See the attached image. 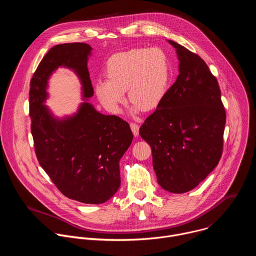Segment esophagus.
I'll use <instances>...</instances> for the list:
<instances>
[{"label": "esophagus", "instance_id": "esophagus-1", "mask_svg": "<svg viewBox=\"0 0 256 256\" xmlns=\"http://www.w3.org/2000/svg\"><path fill=\"white\" fill-rule=\"evenodd\" d=\"M130 128H132V134H134V136H138V128H140V126L138 124H134V122H130Z\"/></svg>", "mask_w": 256, "mask_h": 256}]
</instances>
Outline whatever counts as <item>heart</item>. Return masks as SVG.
I'll return each instance as SVG.
<instances>
[{
  "instance_id": "1",
  "label": "heart",
  "mask_w": 256,
  "mask_h": 256,
  "mask_svg": "<svg viewBox=\"0 0 256 256\" xmlns=\"http://www.w3.org/2000/svg\"><path fill=\"white\" fill-rule=\"evenodd\" d=\"M107 80L95 83V93L101 104L118 114L126 100L124 91L134 102L132 112L151 110L163 100L169 84L170 70L166 54L159 48H134L108 58Z\"/></svg>"
}]
</instances>
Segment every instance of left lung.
Masks as SVG:
<instances>
[{"mask_svg": "<svg viewBox=\"0 0 256 256\" xmlns=\"http://www.w3.org/2000/svg\"><path fill=\"white\" fill-rule=\"evenodd\" d=\"M168 42L176 48L179 75L140 134L151 146L160 186L184 194L198 186L220 161L226 112L218 81L204 60Z\"/></svg>", "mask_w": 256, "mask_h": 256, "instance_id": "8db88e82", "label": "left lung"}]
</instances>
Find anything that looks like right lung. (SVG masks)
<instances>
[{
  "label": "right lung",
  "instance_id": "right-lung-1",
  "mask_svg": "<svg viewBox=\"0 0 256 256\" xmlns=\"http://www.w3.org/2000/svg\"><path fill=\"white\" fill-rule=\"evenodd\" d=\"M92 48L83 42L52 48L30 81L29 116L36 157L58 190L66 198L98 204L120 186V160L128 149L132 132L116 116H104L83 102L72 116L54 118L44 104L48 81L58 66L72 68L82 83L83 97L94 90L87 66Z\"/></svg>",
  "mask_w": 256,
  "mask_h": 256
}]
</instances>
